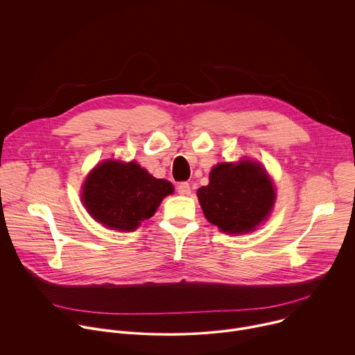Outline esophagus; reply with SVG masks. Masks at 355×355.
Returning <instances> with one entry per match:
<instances>
[{"mask_svg":"<svg viewBox=\"0 0 355 355\" xmlns=\"http://www.w3.org/2000/svg\"><path fill=\"white\" fill-rule=\"evenodd\" d=\"M178 192L181 193V195H189L191 193V187H189V184L188 182H180L178 184Z\"/></svg>","mask_w":355,"mask_h":355,"instance_id":"1","label":"esophagus"}]
</instances>
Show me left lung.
<instances>
[{
    "label": "left lung",
    "mask_w": 355,
    "mask_h": 355,
    "mask_svg": "<svg viewBox=\"0 0 355 355\" xmlns=\"http://www.w3.org/2000/svg\"><path fill=\"white\" fill-rule=\"evenodd\" d=\"M205 218L222 232L241 234L254 230L274 207V187L266 171L248 160L222 163L209 174V184L198 189Z\"/></svg>",
    "instance_id": "1"
}]
</instances>
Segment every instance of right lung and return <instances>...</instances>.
<instances>
[{
    "label": "right lung",
    "mask_w": 355,
    "mask_h": 355,
    "mask_svg": "<svg viewBox=\"0 0 355 355\" xmlns=\"http://www.w3.org/2000/svg\"><path fill=\"white\" fill-rule=\"evenodd\" d=\"M173 192L171 182L155 178L135 162L110 160L87 177L83 202L99 223L115 230H135L153 216L163 198Z\"/></svg>",
    "instance_id": "obj_1"
}]
</instances>
